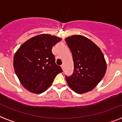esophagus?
Here are the masks:
<instances>
[{
  "label": "esophagus",
  "instance_id": "obj_1",
  "mask_svg": "<svg viewBox=\"0 0 122 122\" xmlns=\"http://www.w3.org/2000/svg\"><path fill=\"white\" fill-rule=\"evenodd\" d=\"M61 67H62V69H63V70H64V64H62L61 65Z\"/></svg>",
  "mask_w": 122,
  "mask_h": 122
}]
</instances>
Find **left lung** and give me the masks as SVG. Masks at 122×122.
I'll list each match as a JSON object with an SVG mask.
<instances>
[{"instance_id": "left-lung-1", "label": "left lung", "mask_w": 122, "mask_h": 122, "mask_svg": "<svg viewBox=\"0 0 122 122\" xmlns=\"http://www.w3.org/2000/svg\"><path fill=\"white\" fill-rule=\"evenodd\" d=\"M72 52L74 72L66 77L69 87L77 94H84L97 86L105 76L107 63L101 49L94 42L82 35L66 38Z\"/></svg>"}]
</instances>
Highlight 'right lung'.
Wrapping results in <instances>:
<instances>
[{
  "label": "right lung",
  "mask_w": 122,
  "mask_h": 122,
  "mask_svg": "<svg viewBox=\"0 0 122 122\" xmlns=\"http://www.w3.org/2000/svg\"><path fill=\"white\" fill-rule=\"evenodd\" d=\"M61 38L41 34L23 43L14 57V67L20 83L34 94L43 92L63 70L55 63L51 49Z\"/></svg>",
  "instance_id": "add662e5"
}]
</instances>
